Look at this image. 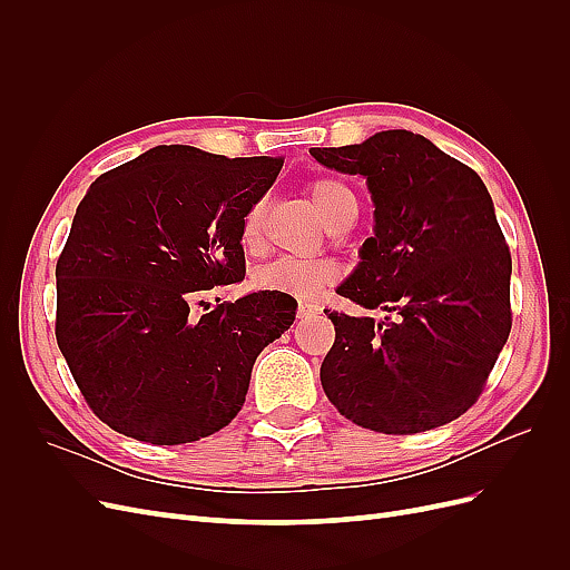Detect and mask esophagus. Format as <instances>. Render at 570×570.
<instances>
[{
	"label": "esophagus",
	"instance_id": "34e87169",
	"mask_svg": "<svg viewBox=\"0 0 570 570\" xmlns=\"http://www.w3.org/2000/svg\"><path fill=\"white\" fill-rule=\"evenodd\" d=\"M316 314H321V306L318 304H314V302H299V308H297V316L299 318H312Z\"/></svg>",
	"mask_w": 570,
	"mask_h": 570
}]
</instances>
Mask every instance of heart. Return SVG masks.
Segmentation results:
<instances>
[{
    "mask_svg": "<svg viewBox=\"0 0 570 570\" xmlns=\"http://www.w3.org/2000/svg\"><path fill=\"white\" fill-rule=\"evenodd\" d=\"M318 214L331 228L342 218L356 214V197L352 189L335 178H316L308 185ZM264 237V206L254 204L243 218V245L254 249L262 245ZM340 268L327 258H278L256 273L254 283L262 289H278L287 295L312 299L321 295L325 285L337 281Z\"/></svg>",
    "mask_w": 570,
    "mask_h": 570,
    "instance_id": "heart-1",
    "label": "heart"
}]
</instances>
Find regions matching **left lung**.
Returning <instances> with one entry per match:
<instances>
[{"label": "left lung", "mask_w": 570, "mask_h": 570, "mask_svg": "<svg viewBox=\"0 0 570 570\" xmlns=\"http://www.w3.org/2000/svg\"><path fill=\"white\" fill-rule=\"evenodd\" d=\"M308 151L366 178L375 230L337 295L387 312L375 321L325 308L335 325L321 364L327 400L385 435L459 419L478 402L511 333V254L485 183L409 130Z\"/></svg>", "instance_id": "obj_1"}]
</instances>
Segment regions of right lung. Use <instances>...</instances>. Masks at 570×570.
I'll list each match as a JSON object with an SVG mask.
<instances>
[{
    "instance_id": "add662e5",
    "label": "right lung",
    "mask_w": 570,
    "mask_h": 570,
    "mask_svg": "<svg viewBox=\"0 0 570 570\" xmlns=\"http://www.w3.org/2000/svg\"><path fill=\"white\" fill-rule=\"evenodd\" d=\"M283 168L161 145L99 176L57 262V342L95 416L151 444L226 428L252 366L295 321L262 289L189 316L204 289L245 278L243 218Z\"/></svg>"
}]
</instances>
